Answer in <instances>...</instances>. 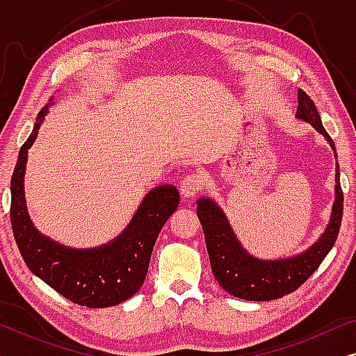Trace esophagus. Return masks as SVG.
<instances>
[{"instance_id": "obj_1", "label": "esophagus", "mask_w": 356, "mask_h": 356, "mask_svg": "<svg viewBox=\"0 0 356 356\" xmlns=\"http://www.w3.org/2000/svg\"><path fill=\"white\" fill-rule=\"evenodd\" d=\"M202 184H204V181H202L201 175L191 173L183 179L181 184H179V191H181L184 197H188V199L194 197L202 189Z\"/></svg>"}]
</instances>
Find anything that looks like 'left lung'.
<instances>
[{
	"instance_id": "8db88e82",
	"label": "left lung",
	"mask_w": 356,
	"mask_h": 356,
	"mask_svg": "<svg viewBox=\"0 0 356 356\" xmlns=\"http://www.w3.org/2000/svg\"><path fill=\"white\" fill-rule=\"evenodd\" d=\"M296 116L305 120L327 139L335 152V144L327 131L321 123L319 113L314 102L303 89L298 90V110ZM337 157V155H335ZM335 177V202L332 207L329 227L324 235L305 251L303 254L280 261H261L248 254L233 235L230 223L227 222L220 207L211 199L201 197L197 201V217L201 220L206 246L211 259L213 275L223 290L238 298L250 301H269L291 293L305 284L314 270H318L321 262L332 250L339 236L340 223L343 213V193L339 178Z\"/></svg>"
}]
</instances>
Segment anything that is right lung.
I'll use <instances>...</instances> for the list:
<instances>
[{"mask_svg":"<svg viewBox=\"0 0 356 356\" xmlns=\"http://www.w3.org/2000/svg\"><path fill=\"white\" fill-rule=\"evenodd\" d=\"M48 104L24 143L11 178V225L22 259L31 272L72 303L108 308L123 303L143 286L150 254L165 222L177 211V188L165 184L150 191L128 228L97 250H71L40 235L32 225L24 197L27 150L37 138Z\"/></svg>","mask_w":356,"mask_h":356,"instance_id":"add662e5","label":"right lung"}]
</instances>
